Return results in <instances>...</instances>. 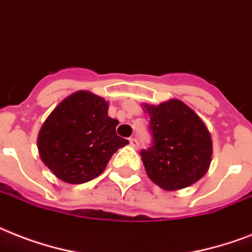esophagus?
I'll list each match as a JSON object with an SVG mask.
<instances>
[{
	"label": "esophagus",
	"instance_id": "34e87169",
	"mask_svg": "<svg viewBox=\"0 0 252 252\" xmlns=\"http://www.w3.org/2000/svg\"><path fill=\"white\" fill-rule=\"evenodd\" d=\"M130 146L134 148H138V146H139V143H138V140L135 139V138H130Z\"/></svg>",
	"mask_w": 252,
	"mask_h": 252
}]
</instances>
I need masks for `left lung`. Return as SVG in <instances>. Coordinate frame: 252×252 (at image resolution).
Wrapping results in <instances>:
<instances>
[{
  "mask_svg": "<svg viewBox=\"0 0 252 252\" xmlns=\"http://www.w3.org/2000/svg\"><path fill=\"white\" fill-rule=\"evenodd\" d=\"M144 108L153 135V144L140 151L148 177L164 190L194 184L212 160V138L205 124L180 99Z\"/></svg>",
  "mask_w": 252,
  "mask_h": 252,
  "instance_id": "1",
  "label": "left lung"
}]
</instances>
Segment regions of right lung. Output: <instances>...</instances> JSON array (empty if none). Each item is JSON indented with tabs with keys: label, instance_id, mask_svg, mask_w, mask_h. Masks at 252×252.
Masks as SVG:
<instances>
[{
	"label": "right lung",
	"instance_id": "1",
	"mask_svg": "<svg viewBox=\"0 0 252 252\" xmlns=\"http://www.w3.org/2000/svg\"><path fill=\"white\" fill-rule=\"evenodd\" d=\"M102 97L79 91L63 99L38 135L40 159L60 180L83 184L104 172L113 154L128 143L117 135Z\"/></svg>",
	"mask_w": 252,
	"mask_h": 252
}]
</instances>
